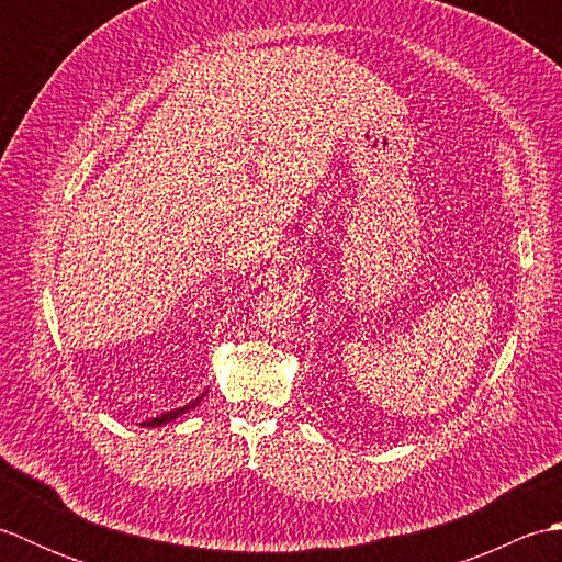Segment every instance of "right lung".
I'll return each instance as SVG.
<instances>
[{"label": "right lung", "mask_w": 562, "mask_h": 562, "mask_svg": "<svg viewBox=\"0 0 562 562\" xmlns=\"http://www.w3.org/2000/svg\"><path fill=\"white\" fill-rule=\"evenodd\" d=\"M205 393H207V391H202L195 401H190L188 405H183V408H173V411H169V413H161V415H157V417H151V420H145V423H142V427H161V425H166V423L176 420V417H181L183 413L193 411L195 405H198L202 398H205Z\"/></svg>", "instance_id": "obj_1"}]
</instances>
